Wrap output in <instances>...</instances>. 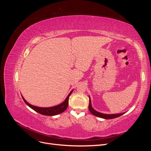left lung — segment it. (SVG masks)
<instances>
[{
    "label": "left lung",
    "mask_w": 151,
    "mask_h": 151,
    "mask_svg": "<svg viewBox=\"0 0 151 151\" xmlns=\"http://www.w3.org/2000/svg\"><path fill=\"white\" fill-rule=\"evenodd\" d=\"M89 109L90 112L93 114V115L100 117V118H104V119H113V118H115L118 116H120L122 115L124 113H120V114H113V115H106V114H103L101 113H99L96 111H95L94 109L92 108V106H91V99L89 98Z\"/></svg>",
    "instance_id": "8db88e82"
}]
</instances>
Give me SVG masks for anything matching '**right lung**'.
<instances>
[{
	"label": "right lung",
	"instance_id": "add662e5",
	"mask_svg": "<svg viewBox=\"0 0 151 151\" xmlns=\"http://www.w3.org/2000/svg\"><path fill=\"white\" fill-rule=\"evenodd\" d=\"M72 91H73V90L69 93V94L68 95V96L67 97L65 101H63L62 103H61L59 105H57V106L50 107V108H40V107L33 106V105H31L27 102L23 97L22 96V99H23L25 103L28 105V106H29L31 108L33 109V110H35V111L42 114V115H43L53 116V115H58V114L63 113L67 108L68 105V98H69V96L72 94Z\"/></svg>",
	"mask_w": 151,
	"mask_h": 151
}]
</instances>
